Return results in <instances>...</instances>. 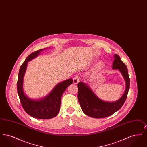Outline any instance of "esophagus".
Returning a JSON list of instances; mask_svg holds the SVG:
<instances>
[{"instance_id": "34e87169", "label": "esophagus", "mask_w": 147, "mask_h": 147, "mask_svg": "<svg viewBox=\"0 0 147 147\" xmlns=\"http://www.w3.org/2000/svg\"><path fill=\"white\" fill-rule=\"evenodd\" d=\"M79 79L80 78L79 77V76H75L73 78V83L75 84H77L79 82Z\"/></svg>"}]
</instances>
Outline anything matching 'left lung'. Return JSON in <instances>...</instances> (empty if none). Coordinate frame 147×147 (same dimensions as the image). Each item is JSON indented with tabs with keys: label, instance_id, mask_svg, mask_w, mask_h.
<instances>
[{
	"label": "left lung",
	"instance_id": "8db88e82",
	"mask_svg": "<svg viewBox=\"0 0 147 147\" xmlns=\"http://www.w3.org/2000/svg\"><path fill=\"white\" fill-rule=\"evenodd\" d=\"M112 64L113 69H119L126 81V88L123 96L116 102H105L96 96L90 88L83 82L78 84V99L84 113L93 118H104L112 115L121 109L127 97L130 86V79L126 64L120 57L115 55Z\"/></svg>",
	"mask_w": 147,
	"mask_h": 147
}]
</instances>
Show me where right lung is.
Listing matches in <instances>:
<instances>
[{"instance_id": "add662e5", "label": "right lung", "mask_w": 147, "mask_h": 147, "mask_svg": "<svg viewBox=\"0 0 147 147\" xmlns=\"http://www.w3.org/2000/svg\"><path fill=\"white\" fill-rule=\"evenodd\" d=\"M44 49H39L31 53L20 66L17 82V90L21 105L31 116L40 119H49L55 117L60 110L61 100L64 91L72 84L73 80L69 79L57 85L46 98L35 101L27 97L23 91V78L28 61L38 56Z\"/></svg>"}]
</instances>
